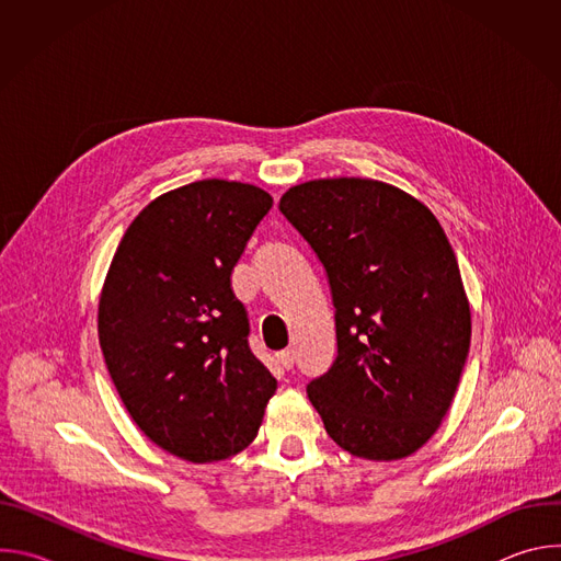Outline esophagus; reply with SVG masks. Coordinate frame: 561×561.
Here are the masks:
<instances>
[{"mask_svg": "<svg viewBox=\"0 0 561 561\" xmlns=\"http://www.w3.org/2000/svg\"><path fill=\"white\" fill-rule=\"evenodd\" d=\"M277 362H279L286 370L293 368V364H295V351H293V348H286V351L277 353Z\"/></svg>", "mask_w": 561, "mask_h": 561, "instance_id": "obj_1", "label": "esophagus"}]
</instances>
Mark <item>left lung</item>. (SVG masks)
<instances>
[{
  "mask_svg": "<svg viewBox=\"0 0 561 561\" xmlns=\"http://www.w3.org/2000/svg\"><path fill=\"white\" fill-rule=\"evenodd\" d=\"M279 210L324 264L337 359L306 386L337 446L370 461L413 455L450 409L470 306L448 237L413 195L362 178L288 188Z\"/></svg>",
  "mask_w": 561,
  "mask_h": 561,
  "instance_id": "obj_1",
  "label": "left lung"
}]
</instances>
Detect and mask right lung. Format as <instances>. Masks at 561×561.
<instances>
[{"label":"right lung","mask_w":561,"mask_h":561,"mask_svg":"<svg viewBox=\"0 0 561 561\" xmlns=\"http://www.w3.org/2000/svg\"><path fill=\"white\" fill-rule=\"evenodd\" d=\"M271 208L242 182L169 191L133 219L104 279L98 333L122 402L152 444L193 463L244 450L277 388L230 286Z\"/></svg>","instance_id":"right-lung-1"}]
</instances>
